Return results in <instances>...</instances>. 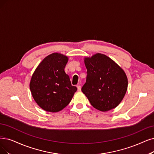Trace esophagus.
Instances as JSON below:
<instances>
[{
	"instance_id": "34e87169",
	"label": "esophagus",
	"mask_w": 154,
	"mask_h": 154,
	"mask_svg": "<svg viewBox=\"0 0 154 154\" xmlns=\"http://www.w3.org/2000/svg\"><path fill=\"white\" fill-rule=\"evenodd\" d=\"M77 88H78V91H80V90H81V86L79 85H77Z\"/></svg>"
}]
</instances>
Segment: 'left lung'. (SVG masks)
I'll use <instances>...</instances> for the list:
<instances>
[{
  "instance_id": "left-lung-1",
  "label": "left lung",
  "mask_w": 154,
  "mask_h": 154,
  "mask_svg": "<svg viewBox=\"0 0 154 154\" xmlns=\"http://www.w3.org/2000/svg\"><path fill=\"white\" fill-rule=\"evenodd\" d=\"M87 76L82 91L91 105L102 112L118 106L128 88L125 71L114 60L100 53L84 60Z\"/></svg>"
}]
</instances>
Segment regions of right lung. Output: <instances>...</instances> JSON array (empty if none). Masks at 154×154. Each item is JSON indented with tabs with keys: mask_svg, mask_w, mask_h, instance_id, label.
Instances as JSON below:
<instances>
[{
	"mask_svg": "<svg viewBox=\"0 0 154 154\" xmlns=\"http://www.w3.org/2000/svg\"><path fill=\"white\" fill-rule=\"evenodd\" d=\"M68 57L59 53L47 56L36 67L29 88L36 103L47 112H57L71 102L77 90L64 71Z\"/></svg>",
	"mask_w": 154,
	"mask_h": 154,
	"instance_id": "obj_1",
	"label": "right lung"
}]
</instances>
